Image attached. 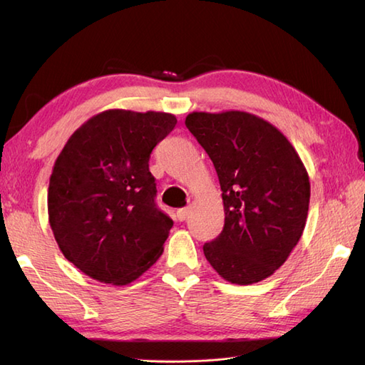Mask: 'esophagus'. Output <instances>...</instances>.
<instances>
[{
    "mask_svg": "<svg viewBox=\"0 0 365 365\" xmlns=\"http://www.w3.org/2000/svg\"><path fill=\"white\" fill-rule=\"evenodd\" d=\"M188 215H190V207H185V208H180V210H177V218L180 221L187 220Z\"/></svg>",
    "mask_w": 365,
    "mask_h": 365,
    "instance_id": "obj_1",
    "label": "esophagus"
}]
</instances>
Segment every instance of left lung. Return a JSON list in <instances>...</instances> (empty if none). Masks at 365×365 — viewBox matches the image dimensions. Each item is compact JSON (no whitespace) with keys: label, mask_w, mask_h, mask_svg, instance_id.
I'll use <instances>...</instances> for the list:
<instances>
[{"label":"left lung","mask_w":365,"mask_h":365,"mask_svg":"<svg viewBox=\"0 0 365 365\" xmlns=\"http://www.w3.org/2000/svg\"><path fill=\"white\" fill-rule=\"evenodd\" d=\"M185 125L213 161L224 229L204 245L227 282L250 285L289 259L306 226L311 183L298 152L265 119L245 111L191 113Z\"/></svg>","instance_id":"1"}]
</instances>
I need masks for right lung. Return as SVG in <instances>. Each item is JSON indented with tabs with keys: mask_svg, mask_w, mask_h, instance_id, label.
<instances>
[{
	"mask_svg": "<svg viewBox=\"0 0 365 365\" xmlns=\"http://www.w3.org/2000/svg\"><path fill=\"white\" fill-rule=\"evenodd\" d=\"M169 113L108 110L54 161L48 221L64 257L96 281L127 285L163 254L173 220L155 204L149 158L174 130Z\"/></svg>",
	"mask_w": 365,
	"mask_h": 365,
	"instance_id": "add662e5",
	"label": "right lung"
}]
</instances>
